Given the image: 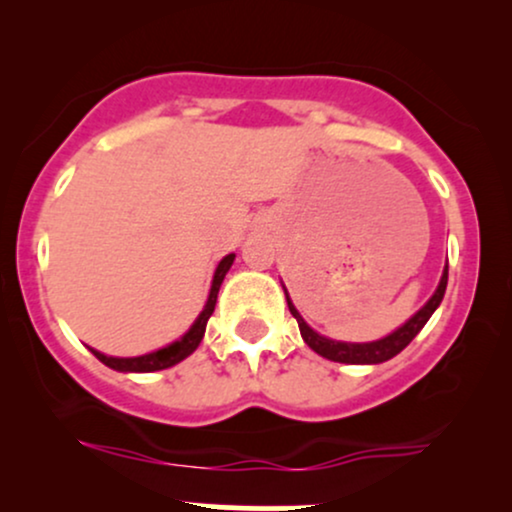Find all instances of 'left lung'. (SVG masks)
Listing matches in <instances>:
<instances>
[{
  "label": "left lung",
  "instance_id": "1",
  "mask_svg": "<svg viewBox=\"0 0 512 512\" xmlns=\"http://www.w3.org/2000/svg\"><path fill=\"white\" fill-rule=\"evenodd\" d=\"M445 286H448V267H445L443 279H440L438 289L431 296V301H428L419 313L411 317L409 322H404V325L399 327L397 332H392L390 337L378 339V342H370V344H346V342H334V339L320 337V334L313 332L308 325H305L303 317L298 315V310L293 308V303L289 301V296H286V301H289L291 315L296 317L301 337L305 339V344L315 351V354L330 358V361H337V363H383L387 358L397 356L399 351H402L404 346H407L411 339L421 332V327L426 325L428 317L433 315V310H436L440 301H443Z\"/></svg>",
  "mask_w": 512,
  "mask_h": 512
}]
</instances>
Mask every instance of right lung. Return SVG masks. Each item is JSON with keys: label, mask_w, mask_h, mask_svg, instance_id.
Listing matches in <instances>:
<instances>
[{"label": "right lung", "mask_w": 512, "mask_h": 512, "mask_svg": "<svg viewBox=\"0 0 512 512\" xmlns=\"http://www.w3.org/2000/svg\"><path fill=\"white\" fill-rule=\"evenodd\" d=\"M233 260H236V255H226L223 260L219 262V267H216V274H214V281H211V291H209V301L204 305L202 315L197 317L195 325L190 327V332L182 334L178 342H173L166 349H158L154 354H146V356H137V358H113V356H105L101 351H93L96 354L98 361H103L105 366L115 368V370H129V373H149V370H163V368H170L175 366V363H180L182 358H187L192 354V351L197 349L199 342H202L204 337V330H207V322L211 313H214L216 308V296H219V289H221V281L223 276H226L228 269H231Z\"/></svg>", "instance_id": "add662e5"}]
</instances>
